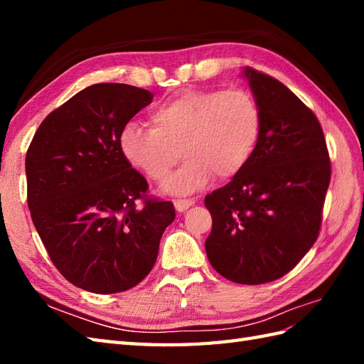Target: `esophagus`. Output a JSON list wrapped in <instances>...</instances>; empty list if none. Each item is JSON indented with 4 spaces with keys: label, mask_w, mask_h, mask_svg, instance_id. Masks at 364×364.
<instances>
[{
    "label": "esophagus",
    "mask_w": 364,
    "mask_h": 364,
    "mask_svg": "<svg viewBox=\"0 0 364 364\" xmlns=\"http://www.w3.org/2000/svg\"><path fill=\"white\" fill-rule=\"evenodd\" d=\"M196 203V198H178V200H175V210L176 211H180V213H183V211H186L189 206H192Z\"/></svg>",
    "instance_id": "esophagus-1"
}]
</instances>
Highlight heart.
Here are the masks:
<instances>
[{
  "label": "heart",
  "instance_id": "obj_1",
  "mask_svg": "<svg viewBox=\"0 0 364 364\" xmlns=\"http://www.w3.org/2000/svg\"><path fill=\"white\" fill-rule=\"evenodd\" d=\"M150 127L128 122L119 146L131 167L150 181L162 183L180 159L183 167L168 178V194L203 189L214 175L236 176L249 164L261 136L259 105L249 90H184L154 107Z\"/></svg>",
  "mask_w": 364,
  "mask_h": 364
}]
</instances>
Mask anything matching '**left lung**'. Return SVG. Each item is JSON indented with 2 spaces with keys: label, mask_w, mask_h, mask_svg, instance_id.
<instances>
[{
  "label": "left lung",
  "mask_w": 364,
  "mask_h": 364,
  "mask_svg": "<svg viewBox=\"0 0 364 364\" xmlns=\"http://www.w3.org/2000/svg\"><path fill=\"white\" fill-rule=\"evenodd\" d=\"M261 111L252 159L205 197L213 218L211 266L227 280L261 284L297 266L319 236L330 158L318 117L283 82L245 67Z\"/></svg>",
  "instance_id": "8db88e82"
}]
</instances>
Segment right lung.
I'll return each mask as SVG.
<instances>
[{"mask_svg":"<svg viewBox=\"0 0 364 364\" xmlns=\"http://www.w3.org/2000/svg\"><path fill=\"white\" fill-rule=\"evenodd\" d=\"M151 102V92L129 84H94L46 115L31 141V218L53 264L81 289L141 283L175 219L172 203L146 197L149 183L119 146L122 127Z\"/></svg>","mask_w":364,"mask_h":364,"instance_id":"1","label":"right lung"}]
</instances>
